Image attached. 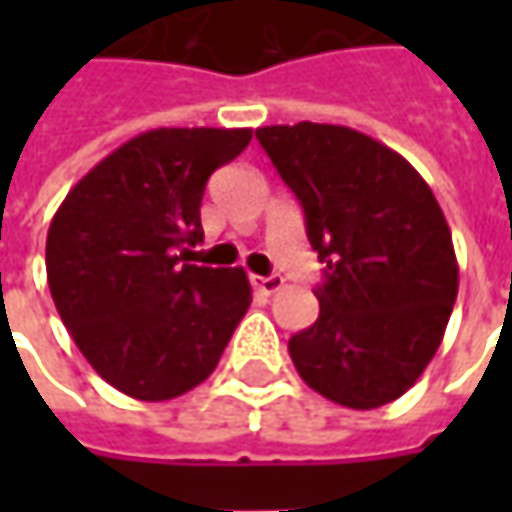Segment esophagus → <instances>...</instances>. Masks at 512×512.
<instances>
[{"mask_svg": "<svg viewBox=\"0 0 512 512\" xmlns=\"http://www.w3.org/2000/svg\"><path fill=\"white\" fill-rule=\"evenodd\" d=\"M250 282H253V287H256L259 293H265V296H273V293H279V290L285 287V279H282V276H253Z\"/></svg>", "mask_w": 512, "mask_h": 512, "instance_id": "1", "label": "esophagus"}]
</instances>
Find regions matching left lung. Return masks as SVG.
<instances>
[{"label":"left lung","instance_id":"1","mask_svg":"<svg viewBox=\"0 0 512 512\" xmlns=\"http://www.w3.org/2000/svg\"><path fill=\"white\" fill-rule=\"evenodd\" d=\"M325 262L319 319L287 350L307 387L373 410L407 393L442 344L459 293L453 236L419 170L344 125L256 130Z\"/></svg>","mask_w":512,"mask_h":512}]
</instances>
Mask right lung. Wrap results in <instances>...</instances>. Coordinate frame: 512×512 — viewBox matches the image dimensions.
<instances>
[{
  "mask_svg": "<svg viewBox=\"0 0 512 512\" xmlns=\"http://www.w3.org/2000/svg\"><path fill=\"white\" fill-rule=\"evenodd\" d=\"M250 128L133 136L70 187L48 230L53 305L90 367L139 402L176 399L216 370L250 307L242 267H199L210 173Z\"/></svg>",
  "mask_w": 512,
  "mask_h": 512,
  "instance_id": "right-lung-1",
  "label": "right lung"
}]
</instances>
